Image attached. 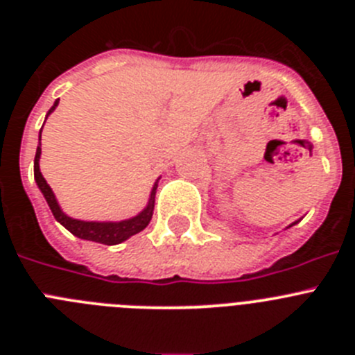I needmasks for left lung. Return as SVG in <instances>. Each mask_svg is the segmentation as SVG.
<instances>
[{
    "mask_svg": "<svg viewBox=\"0 0 355 355\" xmlns=\"http://www.w3.org/2000/svg\"><path fill=\"white\" fill-rule=\"evenodd\" d=\"M297 222H299V220H297ZM297 222H293V224H290V225H288V227H291V225H295V224H297ZM288 227H286V229H288Z\"/></svg>",
    "mask_w": 355,
    "mask_h": 355,
    "instance_id": "left-lung-1",
    "label": "left lung"
}]
</instances>
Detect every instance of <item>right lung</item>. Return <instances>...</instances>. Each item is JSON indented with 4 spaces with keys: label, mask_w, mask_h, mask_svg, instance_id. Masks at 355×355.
Segmentation results:
<instances>
[{
    "label": "right lung",
    "mask_w": 355,
    "mask_h": 355,
    "mask_svg": "<svg viewBox=\"0 0 355 355\" xmlns=\"http://www.w3.org/2000/svg\"><path fill=\"white\" fill-rule=\"evenodd\" d=\"M58 101H60V99H56L55 105L49 108L46 119L55 112V108L58 106ZM40 133H42V130H40ZM40 133H39V146H37V153H35V162H33V174H35L37 187H39V190L42 192L49 209H51V213L55 215L56 222H60L67 231H71L74 236L81 238V240L96 241V243H105V245H117V243L126 241L128 238H131L133 234L140 233V231H144V229L147 227V224H149L150 218H153V211H155V197H156V188H158L159 178L156 180V183L153 184V188H150L149 200H147L146 208H144L140 213H137L135 216H131V218H126V220H117V222L80 220V218H72V216H69L67 213L62 211L60 205H58V200H56L51 187L48 184V181L44 180L42 172H40L39 162H40V155H42V149H40Z\"/></svg>",
    "instance_id": "obj_1"
}]
</instances>
